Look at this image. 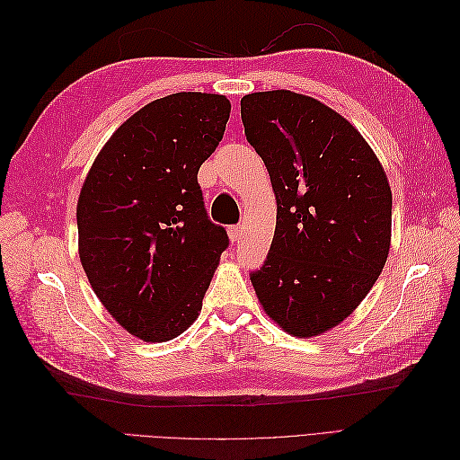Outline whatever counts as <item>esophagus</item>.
I'll return each instance as SVG.
<instances>
[{
    "label": "esophagus",
    "instance_id": "esophagus-1",
    "mask_svg": "<svg viewBox=\"0 0 460 460\" xmlns=\"http://www.w3.org/2000/svg\"><path fill=\"white\" fill-rule=\"evenodd\" d=\"M240 234H242V228H240L238 225L228 226V235H230V242H232V243H235V242L240 240Z\"/></svg>",
    "mask_w": 460,
    "mask_h": 460
}]
</instances>
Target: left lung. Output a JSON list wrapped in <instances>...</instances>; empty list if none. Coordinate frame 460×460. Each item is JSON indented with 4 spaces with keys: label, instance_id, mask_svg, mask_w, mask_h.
Here are the masks:
<instances>
[{
    "label": "left lung",
    "instance_id": "left-lung-1",
    "mask_svg": "<svg viewBox=\"0 0 460 460\" xmlns=\"http://www.w3.org/2000/svg\"><path fill=\"white\" fill-rule=\"evenodd\" d=\"M247 142L267 164L276 230L252 284L291 336H318L349 316L384 269L392 190L349 120L289 90L242 97Z\"/></svg>",
    "mask_w": 460,
    "mask_h": 460
}]
</instances>
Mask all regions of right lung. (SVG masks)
<instances>
[{"mask_svg":"<svg viewBox=\"0 0 460 460\" xmlns=\"http://www.w3.org/2000/svg\"><path fill=\"white\" fill-rule=\"evenodd\" d=\"M228 117L218 93L151 102L109 137L82 186V267L111 316L144 341L172 340L199 316L228 247L198 184Z\"/></svg>","mask_w":460,"mask_h":460,"instance_id":"right-lung-1","label":"right lung"}]
</instances>
